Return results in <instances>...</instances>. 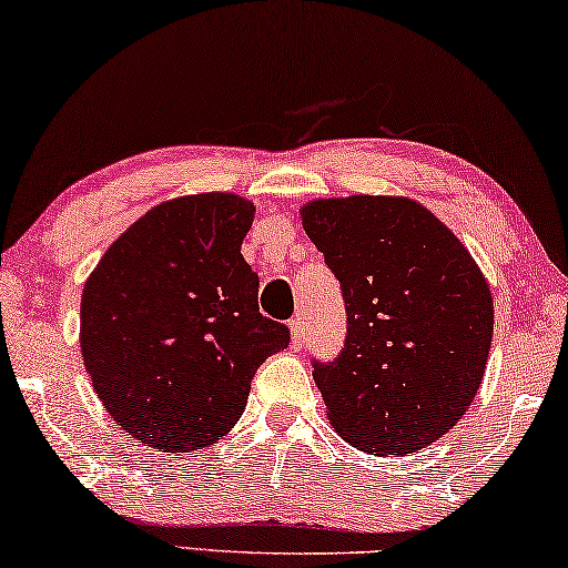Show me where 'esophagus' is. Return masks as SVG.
Instances as JSON below:
<instances>
[{
    "instance_id": "34e87169",
    "label": "esophagus",
    "mask_w": 568,
    "mask_h": 568,
    "mask_svg": "<svg viewBox=\"0 0 568 568\" xmlns=\"http://www.w3.org/2000/svg\"><path fill=\"white\" fill-rule=\"evenodd\" d=\"M290 329H292V345L302 347L304 345V322H302V317H294L290 322Z\"/></svg>"
}]
</instances>
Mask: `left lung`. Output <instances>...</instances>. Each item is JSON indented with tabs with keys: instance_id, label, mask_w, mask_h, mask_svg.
<instances>
[{
	"instance_id": "left-lung-1",
	"label": "left lung",
	"mask_w": 568,
	"mask_h": 568,
	"mask_svg": "<svg viewBox=\"0 0 568 568\" xmlns=\"http://www.w3.org/2000/svg\"><path fill=\"white\" fill-rule=\"evenodd\" d=\"M304 233L343 286V355L314 365L333 429L371 455H412L455 426L485 378L495 307L473 254L404 195L317 197Z\"/></svg>"
}]
</instances>
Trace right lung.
Returning <instances> with one entry per match:
<instances>
[{
    "label": "right lung",
    "mask_w": 568,
    "mask_h": 568,
    "mask_svg": "<svg viewBox=\"0 0 568 568\" xmlns=\"http://www.w3.org/2000/svg\"><path fill=\"white\" fill-rule=\"evenodd\" d=\"M256 207L233 193L154 205L83 284L81 355L106 414L144 447L197 452L239 422L251 378L290 345L241 254Z\"/></svg>",
    "instance_id": "1"
}]
</instances>
